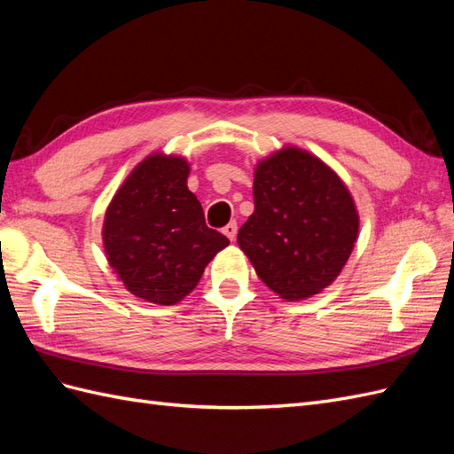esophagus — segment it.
Segmentation results:
<instances>
[{
	"label": "esophagus",
	"instance_id": "obj_1",
	"mask_svg": "<svg viewBox=\"0 0 454 454\" xmlns=\"http://www.w3.org/2000/svg\"><path fill=\"white\" fill-rule=\"evenodd\" d=\"M237 232H239V227L235 222H231L223 227V235L229 239V240H235L237 239Z\"/></svg>",
	"mask_w": 454,
	"mask_h": 454
}]
</instances>
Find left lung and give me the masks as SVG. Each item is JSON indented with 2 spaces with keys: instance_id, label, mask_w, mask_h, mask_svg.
Instances as JSON below:
<instances>
[{
  "instance_id": "8db88e82",
  "label": "left lung",
  "mask_w": 454,
  "mask_h": 454,
  "mask_svg": "<svg viewBox=\"0 0 454 454\" xmlns=\"http://www.w3.org/2000/svg\"><path fill=\"white\" fill-rule=\"evenodd\" d=\"M360 215L339 174L297 145H282L254 168V214L239 248L257 277L286 301L332 286L358 240Z\"/></svg>"
}]
</instances>
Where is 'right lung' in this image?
<instances>
[{
    "mask_svg": "<svg viewBox=\"0 0 454 454\" xmlns=\"http://www.w3.org/2000/svg\"><path fill=\"white\" fill-rule=\"evenodd\" d=\"M189 172L185 157L153 151L130 170L104 215L109 267L132 295L160 307L193 292L206 265L229 246L206 227Z\"/></svg>",
    "mask_w": 454,
    "mask_h": 454,
    "instance_id": "right-lung-1",
    "label": "right lung"
}]
</instances>
